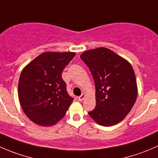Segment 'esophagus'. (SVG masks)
<instances>
[{
    "mask_svg": "<svg viewBox=\"0 0 158 158\" xmlns=\"http://www.w3.org/2000/svg\"><path fill=\"white\" fill-rule=\"evenodd\" d=\"M85 95L84 94V93H82L81 96H79V97H78V99H79V101H82L84 99H85Z\"/></svg>",
    "mask_w": 158,
    "mask_h": 158,
    "instance_id": "esophagus-1",
    "label": "esophagus"
}]
</instances>
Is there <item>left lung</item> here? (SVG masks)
Listing matches in <instances>:
<instances>
[{
    "instance_id": "obj_1",
    "label": "left lung",
    "mask_w": 158,
    "mask_h": 158,
    "mask_svg": "<svg viewBox=\"0 0 158 158\" xmlns=\"http://www.w3.org/2000/svg\"><path fill=\"white\" fill-rule=\"evenodd\" d=\"M81 59L89 69L96 86V105L89 116L101 126L120 123L137 97L135 73L129 62L106 48L84 52Z\"/></svg>"
}]
</instances>
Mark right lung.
<instances>
[{
    "label": "right lung",
    "instance_id": "obj_1",
    "mask_svg": "<svg viewBox=\"0 0 158 158\" xmlns=\"http://www.w3.org/2000/svg\"><path fill=\"white\" fill-rule=\"evenodd\" d=\"M75 52H44L22 70L18 98L26 116L35 123L50 127L65 116L73 98L62 78Z\"/></svg>",
    "mask_w": 158,
    "mask_h": 158
}]
</instances>
